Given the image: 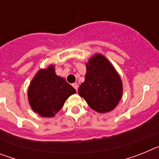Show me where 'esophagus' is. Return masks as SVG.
I'll return each instance as SVG.
<instances>
[{"label":"esophagus","mask_w":159,"mask_h":159,"mask_svg":"<svg viewBox=\"0 0 159 159\" xmlns=\"http://www.w3.org/2000/svg\"><path fill=\"white\" fill-rule=\"evenodd\" d=\"M72 87L76 90V92H77V90H78V84H77L76 83H74V84H72Z\"/></svg>","instance_id":"34e87169"}]
</instances>
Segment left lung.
<instances>
[{
  "mask_svg": "<svg viewBox=\"0 0 159 159\" xmlns=\"http://www.w3.org/2000/svg\"><path fill=\"white\" fill-rule=\"evenodd\" d=\"M86 68L85 80L79 88L80 96L99 113L114 110L123 95V83L119 73L100 53L89 59Z\"/></svg>",
  "mask_w": 159,
  "mask_h": 159,
  "instance_id": "1",
  "label": "left lung"
}]
</instances>
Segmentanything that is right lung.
<instances>
[{
    "label": "right lung",
    "mask_w": 159,
    "mask_h": 159,
    "mask_svg": "<svg viewBox=\"0 0 159 159\" xmlns=\"http://www.w3.org/2000/svg\"><path fill=\"white\" fill-rule=\"evenodd\" d=\"M76 93L64 78L55 72L50 64L36 72L29 84L28 99L32 111L41 117L52 118L58 113L70 95Z\"/></svg>",
    "instance_id": "1"
}]
</instances>
